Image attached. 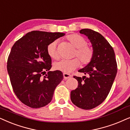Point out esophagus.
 <instances>
[{"mask_svg":"<svg viewBox=\"0 0 130 130\" xmlns=\"http://www.w3.org/2000/svg\"><path fill=\"white\" fill-rule=\"evenodd\" d=\"M63 76H64V78L66 79H69V78H70V77H71V75H70V74H69V73H63Z\"/></svg>","mask_w":130,"mask_h":130,"instance_id":"1","label":"esophagus"}]
</instances>
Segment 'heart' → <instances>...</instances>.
<instances>
[{
	"label": "heart",
	"mask_w": 130,
	"mask_h": 130,
	"mask_svg": "<svg viewBox=\"0 0 130 130\" xmlns=\"http://www.w3.org/2000/svg\"><path fill=\"white\" fill-rule=\"evenodd\" d=\"M67 40L76 48L74 56L79 58L83 64H87L90 63L94 56V51L91 47L87 45V40L84 37L77 34H72L67 37ZM58 40H55L51 42L47 46V53L51 58L54 60L58 58L57 51ZM78 58H75L71 60H63L55 62L54 67L55 70L64 72H70L78 67L80 65V61Z\"/></svg>",
	"instance_id": "b5f03b06"
}]
</instances>
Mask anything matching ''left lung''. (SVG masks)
I'll list each match as a JSON object with an SVG mask.
<instances>
[{
	"mask_svg": "<svg viewBox=\"0 0 130 130\" xmlns=\"http://www.w3.org/2000/svg\"><path fill=\"white\" fill-rule=\"evenodd\" d=\"M79 32L90 40L94 56L90 63L78 70L88 77L73 76L78 85L70 92V99L77 107L89 110L100 105L108 95L117 75V63L113 49L102 35L88 28Z\"/></svg>",
	"mask_w": 130,
	"mask_h": 130,
	"instance_id": "8db88e82",
	"label": "left lung"
}]
</instances>
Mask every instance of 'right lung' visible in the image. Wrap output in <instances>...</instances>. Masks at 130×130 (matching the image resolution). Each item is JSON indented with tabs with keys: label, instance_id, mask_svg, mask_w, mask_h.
I'll use <instances>...</instances> for the list:
<instances>
[{
	"label": "right lung",
	"instance_id": "obj_1",
	"mask_svg": "<svg viewBox=\"0 0 130 130\" xmlns=\"http://www.w3.org/2000/svg\"><path fill=\"white\" fill-rule=\"evenodd\" d=\"M64 35L59 32L32 31L12 47L7 61L10 80L17 97L28 107L40 108L50 103L55 88L63 80L61 71H50L51 58L47 53V46ZM46 71L48 73L42 77Z\"/></svg>",
	"mask_w": 130,
	"mask_h": 130
}]
</instances>
